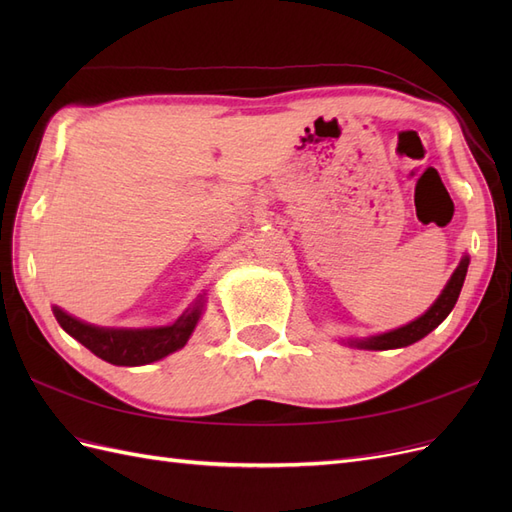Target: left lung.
Masks as SVG:
<instances>
[{"label": "left lung", "mask_w": 512, "mask_h": 512, "mask_svg": "<svg viewBox=\"0 0 512 512\" xmlns=\"http://www.w3.org/2000/svg\"><path fill=\"white\" fill-rule=\"evenodd\" d=\"M468 265H470V256L466 254L459 260L457 269L453 271L451 280L446 282L444 290L440 292V297L433 301V305L423 316H418L416 320L404 324V327H397L393 331L369 335V337H350L346 344L352 348H361V350H393V348H406V346L418 342V339H423L425 335H429L433 329H436L448 314L453 312V307L459 299L463 280H466Z\"/></svg>", "instance_id": "8db88e82"}]
</instances>
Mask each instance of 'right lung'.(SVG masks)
Returning <instances> with one entry per match:
<instances>
[{
	"label": "right lung",
	"instance_id": "obj_1",
	"mask_svg": "<svg viewBox=\"0 0 512 512\" xmlns=\"http://www.w3.org/2000/svg\"><path fill=\"white\" fill-rule=\"evenodd\" d=\"M207 292L198 294L196 301L185 312L166 327H143V329H126V327H98L85 320L74 318L64 309L53 305V314L64 329L76 342H81L87 350L100 356L102 361L111 365H149L164 356L181 350L192 337L196 324L205 312Z\"/></svg>",
	"mask_w": 512,
	"mask_h": 512
}]
</instances>
